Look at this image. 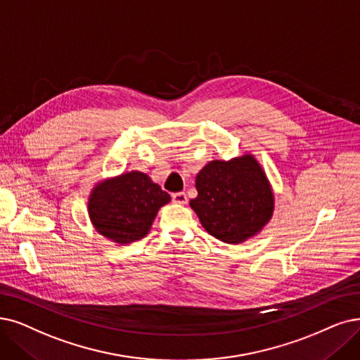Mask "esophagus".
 <instances>
[{
    "label": "esophagus",
    "instance_id": "34e87169",
    "mask_svg": "<svg viewBox=\"0 0 360 360\" xmlns=\"http://www.w3.org/2000/svg\"><path fill=\"white\" fill-rule=\"evenodd\" d=\"M172 200H174L176 204H188V195L184 192H177V193H172Z\"/></svg>",
    "mask_w": 360,
    "mask_h": 360
}]
</instances>
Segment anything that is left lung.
Returning a JSON list of instances; mask_svg holds the SVG:
<instances>
[{"label": "left lung", "instance_id": "left-lung-1", "mask_svg": "<svg viewBox=\"0 0 360 360\" xmlns=\"http://www.w3.org/2000/svg\"><path fill=\"white\" fill-rule=\"evenodd\" d=\"M195 184L198 196L191 199V208L207 232L226 243L260 233L275 210L270 181L251 153L208 162Z\"/></svg>", "mask_w": 360, "mask_h": 360}]
</instances>
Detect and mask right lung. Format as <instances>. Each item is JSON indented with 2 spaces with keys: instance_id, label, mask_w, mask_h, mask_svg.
Returning a JSON list of instances; mask_svg holds the SVG:
<instances>
[{
  "instance_id": "obj_1",
  "label": "right lung",
  "mask_w": 360,
  "mask_h": 360,
  "mask_svg": "<svg viewBox=\"0 0 360 360\" xmlns=\"http://www.w3.org/2000/svg\"><path fill=\"white\" fill-rule=\"evenodd\" d=\"M171 196L141 171L98 181L89 196V215L96 232L128 245L145 238L161 207Z\"/></svg>"
}]
</instances>
